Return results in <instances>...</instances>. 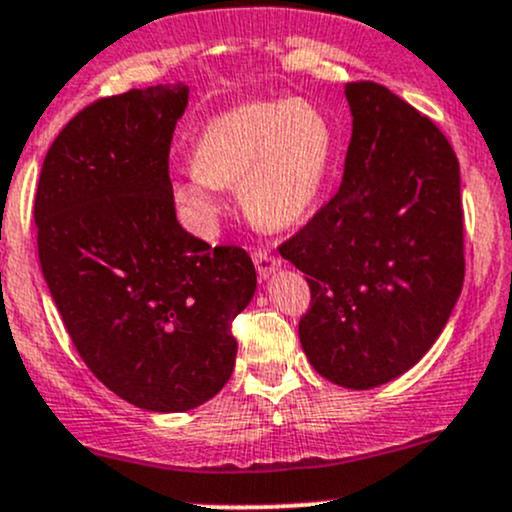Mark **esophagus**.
I'll return each instance as SVG.
<instances>
[{
    "label": "esophagus",
    "mask_w": 512,
    "mask_h": 512,
    "mask_svg": "<svg viewBox=\"0 0 512 512\" xmlns=\"http://www.w3.org/2000/svg\"><path fill=\"white\" fill-rule=\"evenodd\" d=\"M252 260H255L257 274H260V277H269V274L279 267V257L272 255L269 250H255Z\"/></svg>",
    "instance_id": "1"
}]
</instances>
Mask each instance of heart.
I'll use <instances>...</instances> for the list:
<instances>
[{
	"instance_id": "heart-1",
	"label": "heart",
	"mask_w": 512,
	"mask_h": 512,
	"mask_svg": "<svg viewBox=\"0 0 512 512\" xmlns=\"http://www.w3.org/2000/svg\"><path fill=\"white\" fill-rule=\"evenodd\" d=\"M335 160V128L306 99L250 101L201 128L194 172L172 184L174 201L199 233H213L218 189L240 187L247 216L267 228H289L313 209Z\"/></svg>"
}]
</instances>
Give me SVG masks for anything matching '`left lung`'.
Masks as SVG:
<instances>
[{
	"label": "left lung",
	"mask_w": 512,
	"mask_h": 512,
	"mask_svg": "<svg viewBox=\"0 0 512 512\" xmlns=\"http://www.w3.org/2000/svg\"><path fill=\"white\" fill-rule=\"evenodd\" d=\"M352 140L338 194L279 245L308 274V362L345 389L413 367L464 284L459 160L445 133L376 82H347Z\"/></svg>",
	"instance_id": "left-lung-1"
}]
</instances>
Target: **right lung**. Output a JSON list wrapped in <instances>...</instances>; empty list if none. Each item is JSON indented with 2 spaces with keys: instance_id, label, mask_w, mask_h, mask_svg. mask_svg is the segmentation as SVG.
<instances>
[{
  "instance_id": "obj_1",
  "label": "right lung",
  "mask_w": 512,
  "mask_h": 512,
  "mask_svg": "<svg viewBox=\"0 0 512 512\" xmlns=\"http://www.w3.org/2000/svg\"><path fill=\"white\" fill-rule=\"evenodd\" d=\"M184 84L84 106L43 160L33 218L38 260L72 345L106 389L145 411L179 413L226 386L233 320L257 286L238 245L179 226L170 145Z\"/></svg>"
}]
</instances>
